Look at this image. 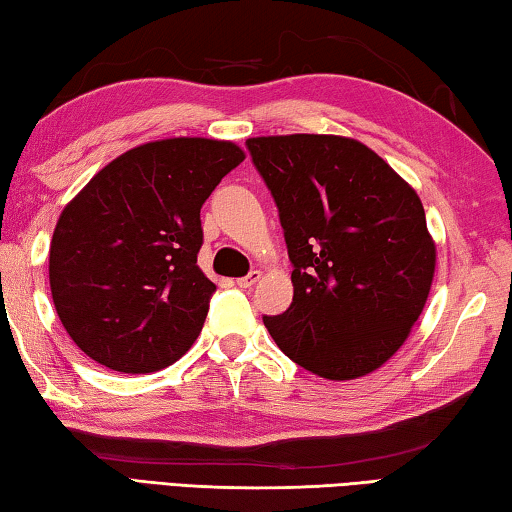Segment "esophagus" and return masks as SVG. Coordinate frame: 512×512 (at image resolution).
Segmentation results:
<instances>
[{"mask_svg":"<svg viewBox=\"0 0 512 512\" xmlns=\"http://www.w3.org/2000/svg\"><path fill=\"white\" fill-rule=\"evenodd\" d=\"M258 281H261V272L251 270L247 276H242V279H238L236 283H238V288H251V286H256Z\"/></svg>","mask_w":512,"mask_h":512,"instance_id":"1","label":"esophagus"}]
</instances>
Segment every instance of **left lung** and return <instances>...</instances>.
<instances>
[{
	"label": "left lung",
	"instance_id": "1",
	"mask_svg": "<svg viewBox=\"0 0 512 512\" xmlns=\"http://www.w3.org/2000/svg\"><path fill=\"white\" fill-rule=\"evenodd\" d=\"M279 208L295 297L263 322L279 349L331 381L374 372L404 345L429 297L435 245L417 192L363 142L249 138Z\"/></svg>",
	"mask_w": 512,
	"mask_h": 512
}]
</instances>
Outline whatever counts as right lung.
<instances>
[{
  "instance_id": "add662e5",
  "label": "right lung",
  "mask_w": 512,
  "mask_h": 512,
  "mask_svg": "<svg viewBox=\"0 0 512 512\" xmlns=\"http://www.w3.org/2000/svg\"><path fill=\"white\" fill-rule=\"evenodd\" d=\"M245 152L170 138L117 156L63 208L49 247L56 313L83 354L124 374L179 360L215 283L197 267L199 211Z\"/></svg>"
}]
</instances>
